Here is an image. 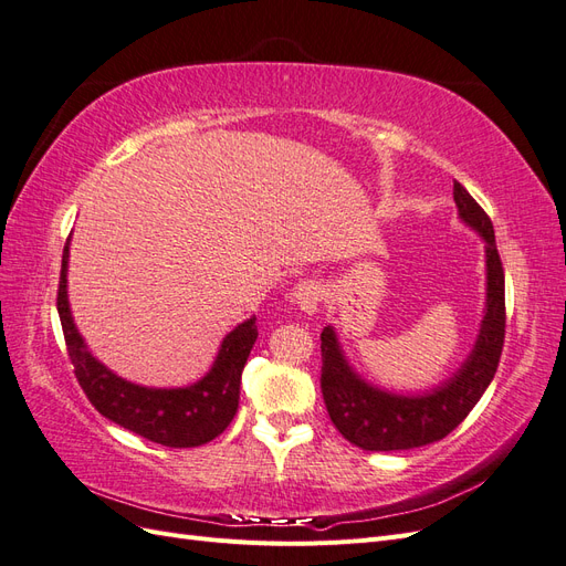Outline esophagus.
Returning <instances> with one entry per match:
<instances>
[{
  "mask_svg": "<svg viewBox=\"0 0 566 566\" xmlns=\"http://www.w3.org/2000/svg\"><path fill=\"white\" fill-rule=\"evenodd\" d=\"M290 295H293V302L304 314L312 316L318 312V304L323 300V290H321L318 281H302V283H297V287Z\"/></svg>",
  "mask_w": 566,
  "mask_h": 566,
  "instance_id": "1",
  "label": "esophagus"
}]
</instances>
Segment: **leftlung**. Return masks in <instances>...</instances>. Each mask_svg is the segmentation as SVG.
Listing matches in <instances>:
<instances>
[{
  "label": "left lung",
  "instance_id": "left-lung-1",
  "mask_svg": "<svg viewBox=\"0 0 566 566\" xmlns=\"http://www.w3.org/2000/svg\"><path fill=\"white\" fill-rule=\"evenodd\" d=\"M462 224L486 245V310L470 356L453 378L424 394H394L366 382L342 354L333 325L321 333V391L339 434L364 451H406L434 443L468 418L491 385L505 339V273L493 224L479 202L453 181Z\"/></svg>",
  "mask_w": 566,
  "mask_h": 566
}]
</instances>
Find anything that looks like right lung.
Instances as JSON below:
<instances>
[{
	"label": "right lung",
	"instance_id": "obj_1",
	"mask_svg": "<svg viewBox=\"0 0 566 566\" xmlns=\"http://www.w3.org/2000/svg\"><path fill=\"white\" fill-rule=\"evenodd\" d=\"M67 254H71V238L63 248L56 306L75 378L98 413L169 449L202 447L224 432L241 399V375L256 339V318L252 316L235 325L221 339L212 368L198 382L169 389L134 385L106 368L84 345L67 302Z\"/></svg>",
	"mask_w": 566,
	"mask_h": 566
}]
</instances>
